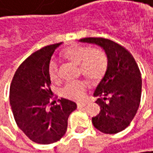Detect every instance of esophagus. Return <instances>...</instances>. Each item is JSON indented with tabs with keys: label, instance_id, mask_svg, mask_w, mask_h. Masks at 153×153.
Wrapping results in <instances>:
<instances>
[{
	"label": "esophagus",
	"instance_id": "esophagus-1",
	"mask_svg": "<svg viewBox=\"0 0 153 153\" xmlns=\"http://www.w3.org/2000/svg\"><path fill=\"white\" fill-rule=\"evenodd\" d=\"M87 104L86 103H78L77 104V106H78V108H82V107H85V105H86Z\"/></svg>",
	"mask_w": 153,
	"mask_h": 153
}]
</instances>
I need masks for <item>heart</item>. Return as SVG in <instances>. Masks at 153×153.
Returning <instances> with one entry per match:
<instances>
[{
    "label": "heart",
    "mask_w": 153,
    "mask_h": 153,
    "mask_svg": "<svg viewBox=\"0 0 153 153\" xmlns=\"http://www.w3.org/2000/svg\"><path fill=\"white\" fill-rule=\"evenodd\" d=\"M64 56L79 66L80 73L92 81L100 80L107 70V57L100 49H92L85 46H73L66 49ZM48 77L52 81L59 78L58 64L55 59H52L48 68ZM86 89V85L82 80L67 82L60 89V94L70 100H80Z\"/></svg>",
    "instance_id": "heart-1"
}]
</instances>
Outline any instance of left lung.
I'll use <instances>...</instances> for the list:
<instances>
[{
  "instance_id": "8db88e82",
  "label": "left lung",
  "mask_w": 153,
  "mask_h": 153,
  "mask_svg": "<svg viewBox=\"0 0 153 153\" xmlns=\"http://www.w3.org/2000/svg\"><path fill=\"white\" fill-rule=\"evenodd\" d=\"M79 41L100 47L107 57V70L94 93L100 112L92 123L103 133H118L130 125L139 109L142 90L139 68L130 53L111 40L89 37Z\"/></svg>"
}]
</instances>
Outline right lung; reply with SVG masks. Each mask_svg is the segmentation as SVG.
Instances as JSON below:
<instances>
[{"mask_svg":"<svg viewBox=\"0 0 153 153\" xmlns=\"http://www.w3.org/2000/svg\"><path fill=\"white\" fill-rule=\"evenodd\" d=\"M62 42L32 53L16 70L10 85L9 101L18 127L32 141L48 145L67 131L68 119L77 108L74 101L61 98L50 106L51 79L48 68L52 55ZM53 104V103H52Z\"/></svg>","mask_w":153,"mask_h":153,"instance_id":"add662e5","label":"right lung"}]
</instances>
